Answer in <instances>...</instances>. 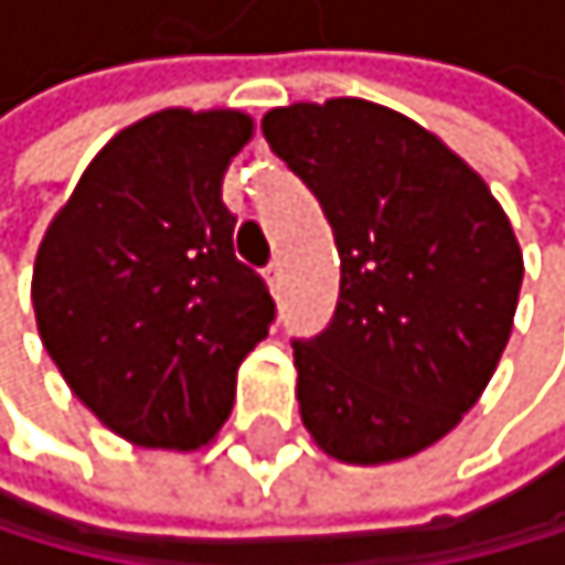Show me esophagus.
Listing matches in <instances>:
<instances>
[{"mask_svg":"<svg viewBox=\"0 0 565 565\" xmlns=\"http://www.w3.org/2000/svg\"><path fill=\"white\" fill-rule=\"evenodd\" d=\"M265 279H268V289H271V294H282V265L279 262H271L268 268H265Z\"/></svg>","mask_w":565,"mask_h":565,"instance_id":"esophagus-1","label":"esophagus"}]
</instances>
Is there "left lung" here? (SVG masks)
<instances>
[{
  "instance_id": "1",
  "label": "left lung",
  "mask_w": 565,
  "mask_h": 565,
  "mask_svg": "<svg viewBox=\"0 0 565 565\" xmlns=\"http://www.w3.org/2000/svg\"><path fill=\"white\" fill-rule=\"evenodd\" d=\"M339 250L326 332L297 339L303 428L343 463H393L449 435L510 343L524 254L502 204L420 122L364 98L262 119Z\"/></svg>"
}]
</instances>
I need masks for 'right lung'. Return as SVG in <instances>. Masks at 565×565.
I'll list each match as a JSON object with an SVG mask.
<instances>
[{"instance_id": "right-lung-1", "label": "right lung", "mask_w": 565, "mask_h": 565, "mask_svg": "<svg viewBox=\"0 0 565 565\" xmlns=\"http://www.w3.org/2000/svg\"><path fill=\"white\" fill-rule=\"evenodd\" d=\"M239 109H162L105 145L49 222L31 300L41 343L90 414L145 449H201L276 303L236 262L222 204L250 140Z\"/></svg>"}]
</instances>
